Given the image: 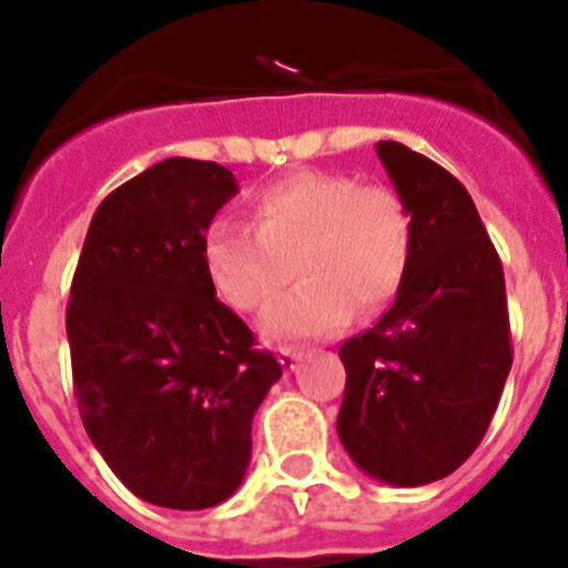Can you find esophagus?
<instances>
[{
    "label": "esophagus",
    "mask_w": 568,
    "mask_h": 568,
    "mask_svg": "<svg viewBox=\"0 0 568 568\" xmlns=\"http://www.w3.org/2000/svg\"><path fill=\"white\" fill-rule=\"evenodd\" d=\"M278 361H281V366L287 369V373H295L301 364V353H295V349H281Z\"/></svg>",
    "instance_id": "obj_1"
}]
</instances>
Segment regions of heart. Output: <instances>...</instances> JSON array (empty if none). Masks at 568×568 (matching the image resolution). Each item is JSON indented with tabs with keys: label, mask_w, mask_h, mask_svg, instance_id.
I'll return each mask as SVG.
<instances>
[{
	"label": "heart",
	"mask_w": 568,
	"mask_h": 568,
	"mask_svg": "<svg viewBox=\"0 0 568 568\" xmlns=\"http://www.w3.org/2000/svg\"><path fill=\"white\" fill-rule=\"evenodd\" d=\"M253 227L215 222L204 233V270L241 313H261L293 275L301 284L264 315L270 341L321 338L395 298L413 253L400 195L344 173H295L255 190Z\"/></svg>",
	"instance_id": "b5f03b06"
}]
</instances>
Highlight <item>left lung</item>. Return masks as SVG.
I'll return each mask as SVG.
<instances>
[{
    "label": "left lung",
    "instance_id": "left-lung-1",
    "mask_svg": "<svg viewBox=\"0 0 568 568\" xmlns=\"http://www.w3.org/2000/svg\"><path fill=\"white\" fill-rule=\"evenodd\" d=\"M409 210L413 253L395 304L341 346L338 438L369 478L424 486L480 444L511 366L500 258L471 195L406 144L378 142Z\"/></svg>",
    "mask_w": 568,
    "mask_h": 568
}]
</instances>
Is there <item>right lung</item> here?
Returning <instances> with one entry per match:
<instances>
[{
  "instance_id": "1",
  "label": "right lung",
  "mask_w": 568,
  "mask_h": 568,
  "mask_svg": "<svg viewBox=\"0 0 568 568\" xmlns=\"http://www.w3.org/2000/svg\"><path fill=\"white\" fill-rule=\"evenodd\" d=\"M235 193L222 164H153L99 204L70 287L84 429L115 478L164 509H210L239 489L253 415L281 378L204 270V233Z\"/></svg>"
}]
</instances>
